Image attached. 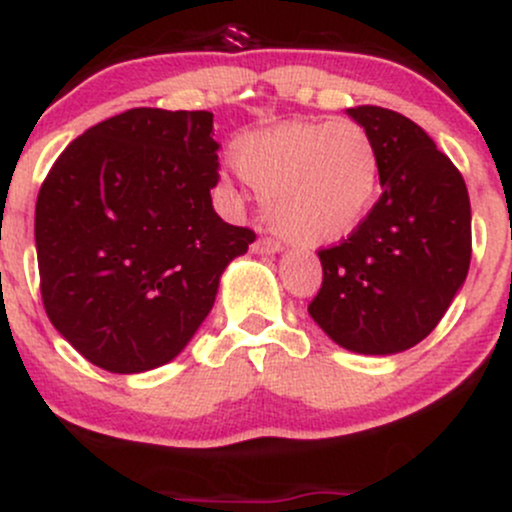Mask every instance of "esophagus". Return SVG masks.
Masks as SVG:
<instances>
[{
    "mask_svg": "<svg viewBox=\"0 0 512 512\" xmlns=\"http://www.w3.org/2000/svg\"><path fill=\"white\" fill-rule=\"evenodd\" d=\"M281 250V243L274 238H267V236H260L252 243V252H257V255H274V252Z\"/></svg>",
    "mask_w": 512,
    "mask_h": 512,
    "instance_id": "1",
    "label": "esophagus"
}]
</instances>
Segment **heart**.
<instances>
[{
  "mask_svg": "<svg viewBox=\"0 0 512 512\" xmlns=\"http://www.w3.org/2000/svg\"><path fill=\"white\" fill-rule=\"evenodd\" d=\"M233 161L264 197L276 233L296 245L346 238L378 199V146L351 120L284 122L250 132L238 139Z\"/></svg>",
  "mask_w": 512,
  "mask_h": 512,
  "instance_id": "1",
  "label": "heart"
}]
</instances>
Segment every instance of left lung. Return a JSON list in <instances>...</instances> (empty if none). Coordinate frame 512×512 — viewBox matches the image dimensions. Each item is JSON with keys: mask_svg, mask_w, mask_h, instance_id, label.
Instances as JSON below:
<instances>
[{"mask_svg": "<svg viewBox=\"0 0 512 512\" xmlns=\"http://www.w3.org/2000/svg\"><path fill=\"white\" fill-rule=\"evenodd\" d=\"M375 139L383 195L361 226L322 248L308 313L344 349L387 356L436 330L472 260L462 173L409 117L378 105L346 110Z\"/></svg>", "mask_w": 512, "mask_h": 512, "instance_id": "left-lung-1", "label": "left lung"}]
</instances>
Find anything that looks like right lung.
Returning <instances> with one entry per match:
<instances>
[{
    "label": "right lung",
    "instance_id": "add662e5",
    "mask_svg": "<svg viewBox=\"0 0 512 512\" xmlns=\"http://www.w3.org/2000/svg\"><path fill=\"white\" fill-rule=\"evenodd\" d=\"M207 110L132 108L76 137L35 202L40 296L93 366L144 373L173 361L255 231L211 207L219 142Z\"/></svg>",
    "mask_w": 512,
    "mask_h": 512
}]
</instances>
